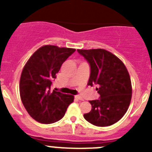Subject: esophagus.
<instances>
[{
	"label": "esophagus",
	"mask_w": 152,
	"mask_h": 152,
	"mask_svg": "<svg viewBox=\"0 0 152 152\" xmlns=\"http://www.w3.org/2000/svg\"><path fill=\"white\" fill-rule=\"evenodd\" d=\"M75 99H78V100H80V101H84L83 98L81 97L80 96H75Z\"/></svg>",
	"instance_id": "34e87169"
}]
</instances>
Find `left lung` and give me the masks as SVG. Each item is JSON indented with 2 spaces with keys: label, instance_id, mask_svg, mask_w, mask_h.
Returning a JSON list of instances; mask_svg holds the SVG:
<instances>
[{
  "label": "left lung",
  "instance_id": "8db88e82",
  "mask_svg": "<svg viewBox=\"0 0 152 152\" xmlns=\"http://www.w3.org/2000/svg\"><path fill=\"white\" fill-rule=\"evenodd\" d=\"M78 53L90 67L87 85H96L99 99L90 101L92 110L84 114L89 123L97 126H108L125 115L132 99L129 74L121 60L104 49L80 50Z\"/></svg>",
  "mask_w": 152,
  "mask_h": 152
}]
</instances>
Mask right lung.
<instances>
[{
  "instance_id": "1",
  "label": "right lung",
  "mask_w": 152,
  "mask_h": 152,
  "mask_svg": "<svg viewBox=\"0 0 152 152\" xmlns=\"http://www.w3.org/2000/svg\"><path fill=\"white\" fill-rule=\"evenodd\" d=\"M75 50L44 45L33 53L24 66L20 80V94L26 111L37 121H58L73 102V96L52 91L50 87L63 62Z\"/></svg>"
}]
</instances>
